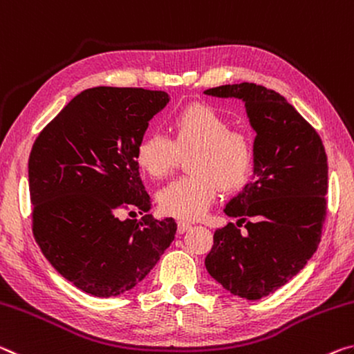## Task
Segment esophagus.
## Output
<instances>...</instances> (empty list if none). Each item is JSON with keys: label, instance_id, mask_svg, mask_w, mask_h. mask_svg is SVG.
I'll return each mask as SVG.
<instances>
[{"label": "esophagus", "instance_id": "34e87169", "mask_svg": "<svg viewBox=\"0 0 354 354\" xmlns=\"http://www.w3.org/2000/svg\"><path fill=\"white\" fill-rule=\"evenodd\" d=\"M191 229V224L187 221H178L177 223V232L178 234H185V232Z\"/></svg>", "mask_w": 354, "mask_h": 354}]
</instances>
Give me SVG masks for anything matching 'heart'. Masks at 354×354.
I'll list each match as a JSON object with an SVG mask.
<instances>
[{
  "mask_svg": "<svg viewBox=\"0 0 354 354\" xmlns=\"http://www.w3.org/2000/svg\"><path fill=\"white\" fill-rule=\"evenodd\" d=\"M172 138L144 135L135 149L138 166L153 178H163L178 155L188 153V176L158 193L165 215L196 221L216 201L219 188L234 191L246 183L254 166V142L248 131L230 127L229 119L205 103H191L172 114Z\"/></svg>",
  "mask_w": 354,
  "mask_h": 354,
  "instance_id": "b5f03b06",
  "label": "heart"
}]
</instances>
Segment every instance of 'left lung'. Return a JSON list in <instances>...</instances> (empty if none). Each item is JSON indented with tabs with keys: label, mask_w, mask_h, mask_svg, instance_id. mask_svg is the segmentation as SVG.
Here are the masks:
<instances>
[{
	"label": "left lung",
	"mask_w": 354,
	"mask_h": 354,
	"mask_svg": "<svg viewBox=\"0 0 354 354\" xmlns=\"http://www.w3.org/2000/svg\"><path fill=\"white\" fill-rule=\"evenodd\" d=\"M240 98L257 136L254 177L224 208L205 268L232 295L256 301L297 276L314 256L326 218L328 158L320 136L277 92L254 83L204 91Z\"/></svg>",
	"instance_id": "left-lung-1"
}]
</instances>
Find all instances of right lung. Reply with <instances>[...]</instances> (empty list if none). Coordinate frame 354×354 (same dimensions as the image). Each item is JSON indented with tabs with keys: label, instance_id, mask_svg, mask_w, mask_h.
<instances>
[{
	"label": "right lung",
	"instance_id": "add662e5",
	"mask_svg": "<svg viewBox=\"0 0 354 354\" xmlns=\"http://www.w3.org/2000/svg\"><path fill=\"white\" fill-rule=\"evenodd\" d=\"M169 102L163 91L86 89L39 133L28 161L32 235L46 260L75 287L118 297L149 274L176 236L174 218L142 215L152 202L135 149Z\"/></svg>",
	"mask_w": 354,
	"mask_h": 354
}]
</instances>
